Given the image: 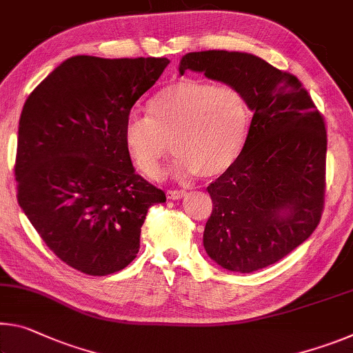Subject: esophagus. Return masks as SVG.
Returning <instances> with one entry per match:
<instances>
[{"mask_svg":"<svg viewBox=\"0 0 353 353\" xmlns=\"http://www.w3.org/2000/svg\"><path fill=\"white\" fill-rule=\"evenodd\" d=\"M187 194V192H183V190H168L166 192V198L168 199H181Z\"/></svg>","mask_w":353,"mask_h":353,"instance_id":"1","label":"esophagus"}]
</instances>
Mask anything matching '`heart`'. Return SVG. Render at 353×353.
<instances>
[{"instance_id":"heart-1","label":"heart","mask_w":353,"mask_h":353,"mask_svg":"<svg viewBox=\"0 0 353 353\" xmlns=\"http://www.w3.org/2000/svg\"><path fill=\"white\" fill-rule=\"evenodd\" d=\"M148 117L130 116L122 143L144 176L163 171L166 143L176 152L179 174L215 177L229 170L247 144L251 113L248 100L232 85L182 78L149 99Z\"/></svg>"}]
</instances>
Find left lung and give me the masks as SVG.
Returning <instances> with one entry per match:
<instances>
[{"instance_id": "1", "label": "left lung", "mask_w": 353, "mask_h": 353, "mask_svg": "<svg viewBox=\"0 0 353 353\" xmlns=\"http://www.w3.org/2000/svg\"><path fill=\"white\" fill-rule=\"evenodd\" d=\"M203 72L239 88L253 119L247 144L207 187L214 209L204 248L231 272L275 264L314 232L325 203L327 130L297 77L250 53H187L179 74Z\"/></svg>"}]
</instances>
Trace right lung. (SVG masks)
<instances>
[{"label":"right lung","instance_id":"add662e5","mask_svg":"<svg viewBox=\"0 0 353 353\" xmlns=\"http://www.w3.org/2000/svg\"><path fill=\"white\" fill-rule=\"evenodd\" d=\"M168 64L166 58L72 56L23 105L17 199L47 247L86 275L130 264L149 207L166 201L135 172L122 128Z\"/></svg>","mask_w":353,"mask_h":353}]
</instances>
